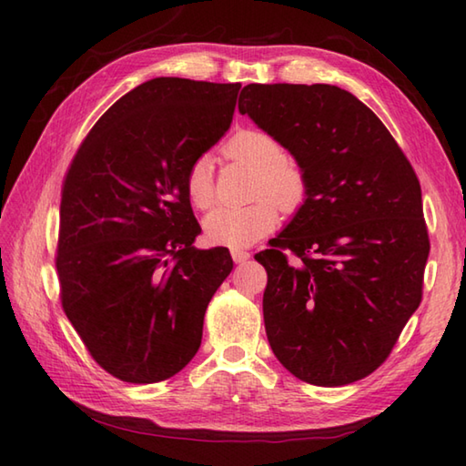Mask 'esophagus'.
<instances>
[{
    "mask_svg": "<svg viewBox=\"0 0 466 466\" xmlns=\"http://www.w3.org/2000/svg\"><path fill=\"white\" fill-rule=\"evenodd\" d=\"M232 260H234L236 264L248 262V260H250V252H246V250H232Z\"/></svg>",
    "mask_w": 466,
    "mask_h": 466,
    "instance_id": "esophagus-1",
    "label": "esophagus"
}]
</instances>
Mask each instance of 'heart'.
<instances>
[{
  "instance_id": "obj_1",
  "label": "heart",
  "mask_w": 466,
  "mask_h": 466,
  "mask_svg": "<svg viewBox=\"0 0 466 466\" xmlns=\"http://www.w3.org/2000/svg\"><path fill=\"white\" fill-rule=\"evenodd\" d=\"M224 154L256 172L254 198L244 208H218L204 220V236L212 246L246 248L268 236L279 224V208L286 214L299 212L309 198V177L302 167L286 157L284 146L264 130H240L224 144ZM186 196L198 210L214 204L212 164L198 157L186 174Z\"/></svg>"
}]
</instances>
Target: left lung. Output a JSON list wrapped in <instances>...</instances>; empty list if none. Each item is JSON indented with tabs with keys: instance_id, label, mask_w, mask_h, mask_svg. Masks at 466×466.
<instances>
[{
	"instance_id": "obj_1",
	"label": "left lung",
	"mask_w": 466,
	"mask_h": 466,
	"mask_svg": "<svg viewBox=\"0 0 466 466\" xmlns=\"http://www.w3.org/2000/svg\"><path fill=\"white\" fill-rule=\"evenodd\" d=\"M238 110L309 177L304 206L256 254L272 352L309 384L360 380L422 300L431 242L419 177L370 107L336 86L248 84Z\"/></svg>"
}]
</instances>
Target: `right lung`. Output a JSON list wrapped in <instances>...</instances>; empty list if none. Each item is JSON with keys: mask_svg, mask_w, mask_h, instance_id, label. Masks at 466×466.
<instances>
[{"mask_svg": "<svg viewBox=\"0 0 466 466\" xmlns=\"http://www.w3.org/2000/svg\"><path fill=\"white\" fill-rule=\"evenodd\" d=\"M240 84L154 77L122 96L67 167L56 268L62 309L116 379H170L200 349L234 262L194 248L186 174L230 127Z\"/></svg>", "mask_w": 466, "mask_h": 466, "instance_id": "right-lung-1", "label": "right lung"}]
</instances>
